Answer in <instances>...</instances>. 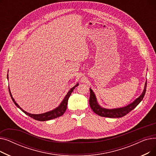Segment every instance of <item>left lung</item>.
Segmentation results:
<instances>
[{
  "label": "left lung",
  "instance_id": "8db88e82",
  "mask_svg": "<svg viewBox=\"0 0 156 156\" xmlns=\"http://www.w3.org/2000/svg\"><path fill=\"white\" fill-rule=\"evenodd\" d=\"M146 87L147 81L145 83L144 89L142 94L138 98H136L133 102L129 104L128 105L125 106V107L114 109H107L102 108V106L100 105L99 103H98L95 94H94L92 90L90 88V96L89 99L90 106V108L93 110V111L95 114H97V115H99L100 116L111 118L123 117L124 116L126 115V114L129 113L131 111H132L133 109H135L139 104V103L142 101L146 92Z\"/></svg>",
  "mask_w": 156,
  "mask_h": 156
}]
</instances>
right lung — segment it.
<instances>
[{"mask_svg":"<svg viewBox=\"0 0 156 156\" xmlns=\"http://www.w3.org/2000/svg\"><path fill=\"white\" fill-rule=\"evenodd\" d=\"M7 79H8V74H7ZM78 85V83H77L76 84V85L74 86L73 87H72L68 91V92L67 93V94L66 95V96L64 97V98L63 99V100L62 101V102H61V104L57 106V107L55 109H54L53 110H51L50 111L46 112L45 113H42V114H31L29 112H27V111H24L23 109H21V108H20V106L16 103L14 99V98L12 96L10 88L9 87V94L11 95V99L13 101V102L14 103V104L17 106V107L20 109L24 113H25L27 115L29 116L30 117L32 118L33 119H34L35 120L37 121H48V120H51V119H53L55 118H57L58 117L61 116L62 115H63V114L65 112L66 110L67 109V105H68V99L69 97H70L71 93L73 92V91L74 90V89L75 88V87H76Z\"/></svg>","mask_w":156,"mask_h":156,"instance_id":"1","label":"right lung"}]
</instances>
